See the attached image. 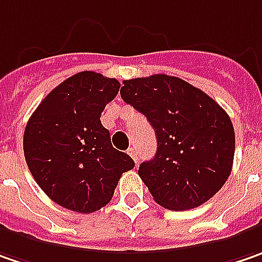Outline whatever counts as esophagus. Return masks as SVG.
Masks as SVG:
<instances>
[{
	"label": "esophagus",
	"instance_id": "34e87169",
	"mask_svg": "<svg viewBox=\"0 0 262 262\" xmlns=\"http://www.w3.org/2000/svg\"><path fill=\"white\" fill-rule=\"evenodd\" d=\"M127 154H129L132 158H133V161H135V163L138 164L139 158H138V152H136V149H135V148H129V149H127Z\"/></svg>",
	"mask_w": 262,
	"mask_h": 262
}]
</instances>
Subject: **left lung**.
I'll list each match as a JSON object with an SVG mask.
<instances>
[{"instance_id":"1","label":"left lung","mask_w":262,"mask_h":262,"mask_svg":"<svg viewBox=\"0 0 262 262\" xmlns=\"http://www.w3.org/2000/svg\"><path fill=\"white\" fill-rule=\"evenodd\" d=\"M123 101L142 113L157 135V154L139 165L154 201L167 210L196 208L230 176L234 129L205 92L167 74L124 80Z\"/></svg>"}]
</instances>
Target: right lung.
<instances>
[{"label": "right lung", "instance_id": "add662e5", "mask_svg": "<svg viewBox=\"0 0 262 262\" xmlns=\"http://www.w3.org/2000/svg\"><path fill=\"white\" fill-rule=\"evenodd\" d=\"M117 79L80 72L54 88L30 116L23 151L39 188L67 210L89 214L108 204L135 167L111 145L101 113L119 94Z\"/></svg>", "mask_w": 262, "mask_h": 262}]
</instances>
